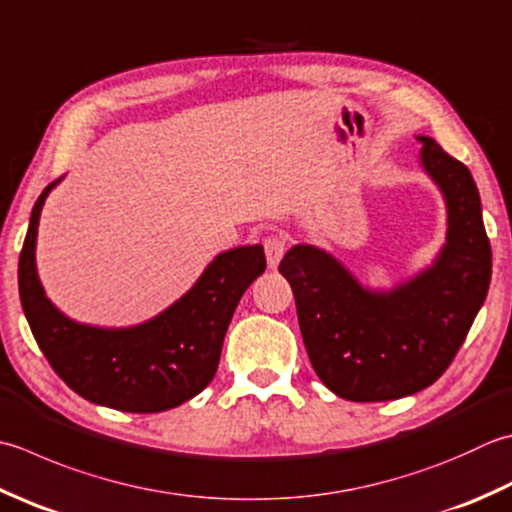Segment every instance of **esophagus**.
I'll use <instances>...</instances> for the list:
<instances>
[{
    "label": "esophagus",
    "mask_w": 512,
    "mask_h": 512,
    "mask_svg": "<svg viewBox=\"0 0 512 512\" xmlns=\"http://www.w3.org/2000/svg\"><path fill=\"white\" fill-rule=\"evenodd\" d=\"M288 242L282 235H270L264 239V250H266V262L270 268H277V264L282 262V257L286 253Z\"/></svg>",
    "instance_id": "obj_1"
}]
</instances>
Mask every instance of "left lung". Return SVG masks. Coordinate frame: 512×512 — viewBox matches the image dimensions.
<instances>
[{"label": "left lung", "instance_id": "8db88e82", "mask_svg": "<svg viewBox=\"0 0 512 512\" xmlns=\"http://www.w3.org/2000/svg\"><path fill=\"white\" fill-rule=\"evenodd\" d=\"M422 166L442 190L448 233L435 264L406 284L368 290L333 255L299 244L279 264L317 377L350 402H390L435 384L482 308L493 255L470 170L435 139Z\"/></svg>", "mask_w": 512, "mask_h": 512}]
</instances>
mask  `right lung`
I'll list each match as a JSON object with an SVG mask.
<instances>
[{
  "label": "right lung",
  "mask_w": 512,
  "mask_h": 512,
  "mask_svg": "<svg viewBox=\"0 0 512 512\" xmlns=\"http://www.w3.org/2000/svg\"><path fill=\"white\" fill-rule=\"evenodd\" d=\"M57 182L35 202L19 255V299L48 364L77 395L124 413H162L193 399L213 382L239 299L266 270L264 248L239 246L217 255L197 284L150 322L77 324L50 304L35 268L39 215Z\"/></svg>",
  "instance_id": "right-lung-1"
}]
</instances>
